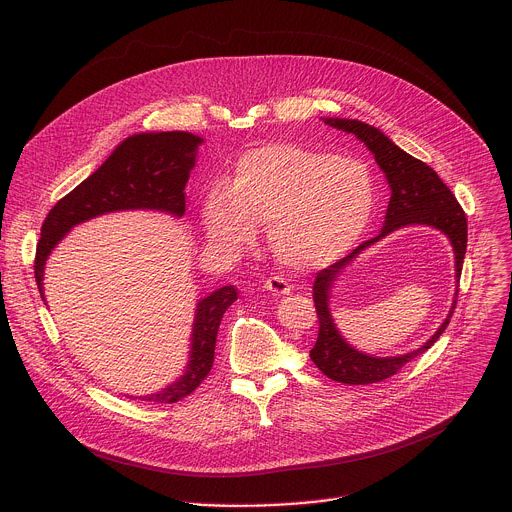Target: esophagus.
<instances>
[{
  "mask_svg": "<svg viewBox=\"0 0 512 512\" xmlns=\"http://www.w3.org/2000/svg\"><path fill=\"white\" fill-rule=\"evenodd\" d=\"M264 288L270 290L272 293H276V295H288V293H292V286H290L284 278H280V276L268 278L266 284H264Z\"/></svg>",
  "mask_w": 512,
  "mask_h": 512,
  "instance_id": "1",
  "label": "esophagus"
}]
</instances>
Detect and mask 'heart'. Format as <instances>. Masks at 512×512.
I'll return each mask as SVG.
<instances>
[{
    "instance_id": "b5f03b06",
    "label": "heart",
    "mask_w": 512,
    "mask_h": 512,
    "mask_svg": "<svg viewBox=\"0 0 512 512\" xmlns=\"http://www.w3.org/2000/svg\"><path fill=\"white\" fill-rule=\"evenodd\" d=\"M376 207L368 167L337 153L272 144L244 153L224 185L209 189L201 224L213 246L238 252L266 224L274 258L292 270L339 260L363 236Z\"/></svg>"
}]
</instances>
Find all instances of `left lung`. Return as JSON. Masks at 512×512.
I'll list each match as a JSON object with an SVG mask.
<instances>
[{"instance_id":"1","label":"left lung","mask_w":512,"mask_h":512,"mask_svg":"<svg viewBox=\"0 0 512 512\" xmlns=\"http://www.w3.org/2000/svg\"><path fill=\"white\" fill-rule=\"evenodd\" d=\"M323 120H325V124H329L337 130L357 136L372 151L378 167L386 175V181H388V187L392 193H390V203L386 209L384 226H382L380 234L376 238H370L363 242L349 256H345L339 262L331 264L329 268L317 272V278L313 284V301H315V311L319 317V335H317L313 349L309 351V357L315 366L331 380H337L343 384H372V382L390 378L406 363H410L418 355L426 353L438 341L439 335L445 331V327L449 325V319H451L455 303H457L459 278H461L463 258H465V250H467V219H465V213H463L461 205L457 203L455 195L439 179L438 173L424 161H420V159L412 157L410 153H406L404 149H400L378 128L368 126L359 120H347V118H323ZM412 223H426L438 227L450 238L454 246L458 290L454 296L452 309L433 339L429 340L420 350L400 358L366 356L349 346L338 333L328 309L330 288L338 279L340 272L365 247L387 235L390 231Z\"/></svg>"}]
</instances>
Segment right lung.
Listing matches in <instances>:
<instances>
[{"label":"right lung","instance_id":"1","mask_svg":"<svg viewBox=\"0 0 512 512\" xmlns=\"http://www.w3.org/2000/svg\"><path fill=\"white\" fill-rule=\"evenodd\" d=\"M203 138L189 132L134 134L126 138L112 155L78 187L63 197L41 226V238L35 254V280L43 293V272L53 248L80 222L116 213L149 209L183 217L185 185L195 167L197 149ZM234 286H224L197 303L191 355L185 372L155 394L140 396L147 402L171 404L189 396L211 372L220 319L236 301ZM138 398V396H130Z\"/></svg>","mask_w":512,"mask_h":512}]
</instances>
